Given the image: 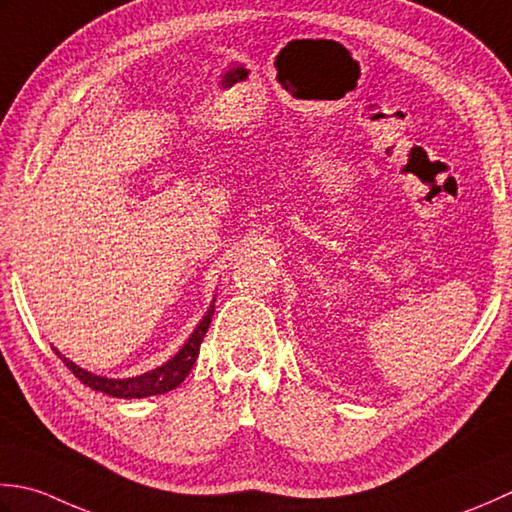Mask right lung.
Masks as SVG:
<instances>
[{"instance_id":"right-lung-1","label":"right lung","mask_w":512,"mask_h":512,"mask_svg":"<svg viewBox=\"0 0 512 512\" xmlns=\"http://www.w3.org/2000/svg\"><path fill=\"white\" fill-rule=\"evenodd\" d=\"M216 300V298H214ZM214 300L203 320L198 322L196 329L192 331V336L185 340L183 347L174 353V356L163 362L161 367H156L152 371H145L141 375H132V378H106V375H97L92 371L81 369L79 364L68 360L66 356H61V351L52 347V351L64 360L66 367L77 375V378L86 384V387L101 391L106 395H112V398H123V400H132V398H150V395H161L168 393L172 389L179 387V384L187 378V373L192 371L194 362L198 358V349H201V342L205 338L207 329H210V322L214 316Z\"/></svg>"}]
</instances>
